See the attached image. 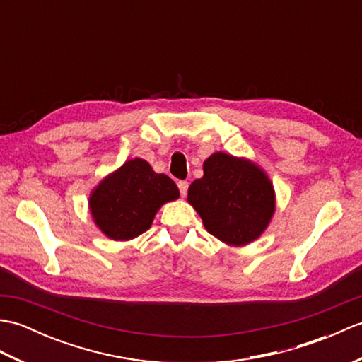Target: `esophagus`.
Wrapping results in <instances>:
<instances>
[{"mask_svg": "<svg viewBox=\"0 0 362 362\" xmlns=\"http://www.w3.org/2000/svg\"><path fill=\"white\" fill-rule=\"evenodd\" d=\"M177 187H179V191H180V196L185 197L187 193H188V182L187 180H180L179 183H177Z\"/></svg>", "mask_w": 362, "mask_h": 362, "instance_id": "esophagus-1", "label": "esophagus"}]
</instances>
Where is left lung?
<instances>
[{
    "label": "left lung",
    "mask_w": 362,
    "mask_h": 362,
    "mask_svg": "<svg viewBox=\"0 0 362 362\" xmlns=\"http://www.w3.org/2000/svg\"><path fill=\"white\" fill-rule=\"evenodd\" d=\"M188 202L218 240L244 245L264 232L275 210L271 180L249 160L224 152L204 163V177L188 188Z\"/></svg>",
    "instance_id": "8db88e82"
}]
</instances>
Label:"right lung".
Wrapping results in <instances>:
<instances>
[{"label": "right lung", "mask_w": 362, "mask_h": 362, "mask_svg": "<svg viewBox=\"0 0 362 362\" xmlns=\"http://www.w3.org/2000/svg\"><path fill=\"white\" fill-rule=\"evenodd\" d=\"M177 197L174 180L153 173L148 161L135 158L99 183L90 196V210L104 235L127 241L144 233L160 206Z\"/></svg>", "instance_id": "right-lung-1"}]
</instances>
